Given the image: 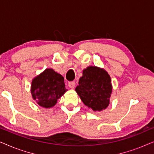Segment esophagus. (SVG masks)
<instances>
[{
  "instance_id": "esophagus-1",
  "label": "esophagus",
  "mask_w": 154,
  "mask_h": 154,
  "mask_svg": "<svg viewBox=\"0 0 154 154\" xmlns=\"http://www.w3.org/2000/svg\"><path fill=\"white\" fill-rule=\"evenodd\" d=\"M68 85H69V88H72V89H73V88H74V87H75V82H73V81L69 82Z\"/></svg>"
}]
</instances>
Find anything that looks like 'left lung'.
<instances>
[{"mask_svg":"<svg viewBox=\"0 0 154 154\" xmlns=\"http://www.w3.org/2000/svg\"><path fill=\"white\" fill-rule=\"evenodd\" d=\"M108 72L102 68L90 66L83 69L75 92L82 102L94 111L106 109L110 102L112 84Z\"/></svg>","mask_w":154,"mask_h":154,"instance_id":"1","label":"left lung"}]
</instances>
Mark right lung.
I'll use <instances>...</instances> for the list:
<instances>
[{"label": "right lung", "mask_w": 154, "mask_h": 154, "mask_svg": "<svg viewBox=\"0 0 154 154\" xmlns=\"http://www.w3.org/2000/svg\"><path fill=\"white\" fill-rule=\"evenodd\" d=\"M67 90L64 77L52 69H46L33 78L31 82L32 97L39 106L44 108L54 106Z\"/></svg>", "instance_id": "1"}]
</instances>
